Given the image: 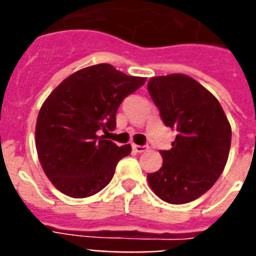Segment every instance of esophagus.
Returning a JSON list of instances; mask_svg holds the SVG:
<instances>
[{
    "instance_id": "obj_1",
    "label": "esophagus",
    "mask_w": 256,
    "mask_h": 256,
    "mask_svg": "<svg viewBox=\"0 0 256 256\" xmlns=\"http://www.w3.org/2000/svg\"><path fill=\"white\" fill-rule=\"evenodd\" d=\"M132 148L136 152H144L148 150V146H140V144H132Z\"/></svg>"
}]
</instances>
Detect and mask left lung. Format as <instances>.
Instances as JSON below:
<instances>
[{
  "instance_id": "8db88e82",
  "label": "left lung",
  "mask_w": 256,
  "mask_h": 256,
  "mask_svg": "<svg viewBox=\"0 0 256 256\" xmlns=\"http://www.w3.org/2000/svg\"><path fill=\"white\" fill-rule=\"evenodd\" d=\"M150 96L164 124L176 132L170 150H162V168L148 174L152 190L164 202L198 199L218 180L227 164L231 126L218 100L184 74L152 77Z\"/></svg>"
}]
</instances>
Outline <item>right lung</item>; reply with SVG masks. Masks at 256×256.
<instances>
[{
    "mask_svg": "<svg viewBox=\"0 0 256 256\" xmlns=\"http://www.w3.org/2000/svg\"><path fill=\"white\" fill-rule=\"evenodd\" d=\"M144 82L100 64L69 76L46 98L38 112L36 148L46 176L62 194L88 198L110 183L132 146H116L100 132L116 128L120 104Z\"/></svg>",
    "mask_w": 256,
    "mask_h": 256,
    "instance_id": "add662e5",
    "label": "right lung"
}]
</instances>
